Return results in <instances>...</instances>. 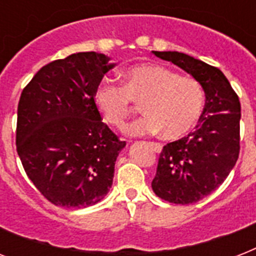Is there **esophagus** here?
<instances>
[{
	"label": "esophagus",
	"instance_id": "esophagus-1",
	"mask_svg": "<svg viewBox=\"0 0 256 256\" xmlns=\"http://www.w3.org/2000/svg\"><path fill=\"white\" fill-rule=\"evenodd\" d=\"M148 146L154 150L156 152H162V144H156V142H148Z\"/></svg>",
	"mask_w": 256,
	"mask_h": 256
}]
</instances>
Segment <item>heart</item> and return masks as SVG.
<instances>
[{"mask_svg":"<svg viewBox=\"0 0 256 256\" xmlns=\"http://www.w3.org/2000/svg\"><path fill=\"white\" fill-rule=\"evenodd\" d=\"M136 104L146 114L130 128L132 136L160 132L164 140H179L192 130L202 114L204 94L196 80L154 64H140L124 73V86L100 84L94 104L106 124L124 130Z\"/></svg>","mask_w":256,"mask_h":256,"instance_id":"b5f03b06","label":"heart"}]
</instances>
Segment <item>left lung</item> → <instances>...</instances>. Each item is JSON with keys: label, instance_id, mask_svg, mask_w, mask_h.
<instances>
[{"label": "left lung", "instance_id": "1", "mask_svg": "<svg viewBox=\"0 0 256 256\" xmlns=\"http://www.w3.org/2000/svg\"><path fill=\"white\" fill-rule=\"evenodd\" d=\"M200 84L206 102L196 128L164 146L152 191L175 204H191L218 188L236 164L240 150V102L224 74L178 52H152Z\"/></svg>", "mask_w": 256, "mask_h": 256}]
</instances>
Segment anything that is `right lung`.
Segmentation results:
<instances>
[{
  "mask_svg": "<svg viewBox=\"0 0 256 256\" xmlns=\"http://www.w3.org/2000/svg\"><path fill=\"white\" fill-rule=\"evenodd\" d=\"M96 52L38 70L22 90L16 146L26 175L49 202L82 208L104 198L126 146L102 122L94 92L114 64Z\"/></svg>",
  "mask_w": 256,
  "mask_h": 256,
  "instance_id": "1",
  "label": "right lung"
}]
</instances>
